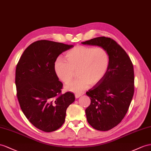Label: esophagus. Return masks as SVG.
I'll list each match as a JSON object with an SVG mask.
<instances>
[{"mask_svg": "<svg viewBox=\"0 0 151 151\" xmlns=\"http://www.w3.org/2000/svg\"><path fill=\"white\" fill-rule=\"evenodd\" d=\"M81 96H82V94H75V98H78L80 97Z\"/></svg>", "mask_w": 151, "mask_h": 151, "instance_id": "34e87169", "label": "esophagus"}]
</instances>
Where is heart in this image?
<instances>
[{"label": "heart", "instance_id": "1", "mask_svg": "<svg viewBox=\"0 0 151 151\" xmlns=\"http://www.w3.org/2000/svg\"><path fill=\"white\" fill-rule=\"evenodd\" d=\"M65 61L58 58L54 63V71L60 81L67 83L74 71L79 78L65 86L66 90L76 94L82 93L91 84L98 83L104 78L110 64L109 54L101 47L76 46L65 53Z\"/></svg>", "mask_w": 151, "mask_h": 151}]
</instances>
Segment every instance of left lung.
Segmentation results:
<instances>
[{"label": "left lung", "mask_w": 151, "mask_h": 151, "mask_svg": "<svg viewBox=\"0 0 151 151\" xmlns=\"http://www.w3.org/2000/svg\"><path fill=\"white\" fill-rule=\"evenodd\" d=\"M105 48L110 64L105 76L86 94L91 104L86 110L87 120L93 128L108 131L117 126L129 109L134 94V69L130 58L112 39L98 37L82 42Z\"/></svg>", "instance_id": "8db88e82"}]
</instances>
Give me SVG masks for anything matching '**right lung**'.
<instances>
[{"instance_id": "add662e5", "label": "right lung", "mask_w": 151, "mask_h": 151, "mask_svg": "<svg viewBox=\"0 0 151 151\" xmlns=\"http://www.w3.org/2000/svg\"><path fill=\"white\" fill-rule=\"evenodd\" d=\"M73 46L37 41L25 50L17 64L15 84L21 109L30 123L45 132L62 126L67 108L75 100L72 92L61 94L63 85L53 68L58 56Z\"/></svg>"}]
</instances>
